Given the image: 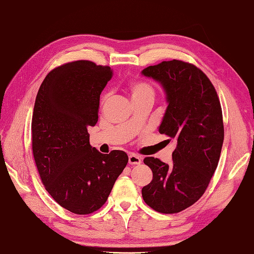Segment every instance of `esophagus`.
Instances as JSON below:
<instances>
[{"label": "esophagus", "instance_id": "obj_1", "mask_svg": "<svg viewBox=\"0 0 254 254\" xmlns=\"http://www.w3.org/2000/svg\"><path fill=\"white\" fill-rule=\"evenodd\" d=\"M128 162L129 164H140L141 163V159L139 158L138 156H136V154H130V156L128 157Z\"/></svg>", "mask_w": 254, "mask_h": 254}]
</instances>
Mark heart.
<instances>
[{
	"label": "heart",
	"instance_id": "heart-1",
	"mask_svg": "<svg viewBox=\"0 0 254 254\" xmlns=\"http://www.w3.org/2000/svg\"><path fill=\"white\" fill-rule=\"evenodd\" d=\"M126 90L130 95L133 103L140 101L153 102L156 96V90L151 83L141 79L129 81L126 85Z\"/></svg>",
	"mask_w": 254,
	"mask_h": 254
}]
</instances>
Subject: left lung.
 Returning <instances> with one entry per match:
<instances>
[{"instance_id": "1", "label": "left lung", "mask_w": 254, "mask_h": 254, "mask_svg": "<svg viewBox=\"0 0 254 254\" xmlns=\"http://www.w3.org/2000/svg\"><path fill=\"white\" fill-rule=\"evenodd\" d=\"M141 73L163 86L168 107L159 132L177 141L170 165L144 158L153 177L142 197L159 213H180L203 196L218 165L225 136L220 102L207 75L189 62L162 61Z\"/></svg>"}]
</instances>
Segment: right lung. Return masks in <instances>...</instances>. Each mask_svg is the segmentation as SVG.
Masks as SVG:
<instances>
[{"label":"right lung","instance_id":"right-lung-1","mask_svg":"<svg viewBox=\"0 0 254 254\" xmlns=\"http://www.w3.org/2000/svg\"><path fill=\"white\" fill-rule=\"evenodd\" d=\"M113 70L77 60L51 70L36 96L33 154L40 180L57 203L77 215L105 204L128 162L122 150L103 154L92 148L87 127L98 120L100 95Z\"/></svg>","mask_w":254,"mask_h":254}]
</instances>
